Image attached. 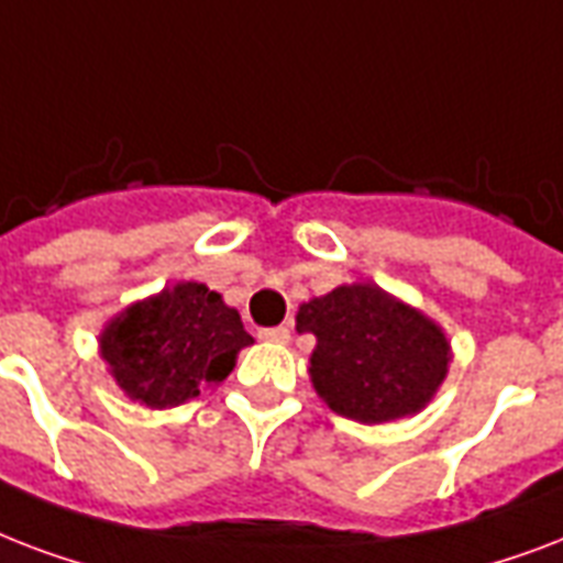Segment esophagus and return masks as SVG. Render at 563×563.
Here are the masks:
<instances>
[{
	"label": "esophagus",
	"mask_w": 563,
	"mask_h": 563,
	"mask_svg": "<svg viewBox=\"0 0 563 563\" xmlns=\"http://www.w3.org/2000/svg\"><path fill=\"white\" fill-rule=\"evenodd\" d=\"M258 338H261V341H269V343H287V341H290V329H287V325H273V329H261Z\"/></svg>",
	"instance_id": "obj_1"
}]
</instances>
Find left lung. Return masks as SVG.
Segmentation results:
<instances>
[{"instance_id": "1", "label": "left lung", "mask_w": 563, "mask_h": 563, "mask_svg": "<svg viewBox=\"0 0 563 563\" xmlns=\"http://www.w3.org/2000/svg\"><path fill=\"white\" fill-rule=\"evenodd\" d=\"M311 331V382L331 411L358 422L417 413L446 378L449 343L420 311L376 285H343L296 313Z\"/></svg>"}]
</instances>
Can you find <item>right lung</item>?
<instances>
[{
	"label": "right lung",
	"mask_w": 563,
	"mask_h": 563,
	"mask_svg": "<svg viewBox=\"0 0 563 563\" xmlns=\"http://www.w3.org/2000/svg\"><path fill=\"white\" fill-rule=\"evenodd\" d=\"M250 343L241 313L196 282L125 308L99 338L117 385L150 408H173L222 382Z\"/></svg>",
	"instance_id": "add662e5"
}]
</instances>
